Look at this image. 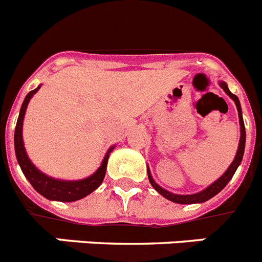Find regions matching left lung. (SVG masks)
<instances>
[{
    "instance_id": "left-lung-1",
    "label": "left lung",
    "mask_w": 262,
    "mask_h": 262,
    "mask_svg": "<svg viewBox=\"0 0 262 262\" xmlns=\"http://www.w3.org/2000/svg\"><path fill=\"white\" fill-rule=\"evenodd\" d=\"M220 85L221 88L230 96V97L234 100L235 105H236V109H237V115H239V123H241V140H239V147H237V152L236 156H235L234 161L231 162V165L229 166V169L225 171V174L218 178L214 183L210 184L209 187H206L205 189H203L201 192H198V193H193V195H177V193H171V192L166 191L162 187L158 186L155 181H153L152 175H150L149 169H148V178H149L150 184H152L153 188L161 193V195L164 196L165 199L167 200L172 201V203H177V204H198V203H204V201L209 200L212 199L213 196H215L218 192H221L222 189L226 187V184L229 183L230 179L234 177L235 171H236L237 166L241 165L242 162V158H243L244 155V147H246V127H244V122H243V115H242V106H241V102H239V98L234 95V93L230 92L229 87H227V84L225 81H220Z\"/></svg>"
}]
</instances>
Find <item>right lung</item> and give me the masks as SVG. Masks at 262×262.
Segmentation results:
<instances>
[{
  "label": "right lung",
  "instance_id": "obj_1",
  "mask_svg": "<svg viewBox=\"0 0 262 262\" xmlns=\"http://www.w3.org/2000/svg\"><path fill=\"white\" fill-rule=\"evenodd\" d=\"M41 85H38L33 91L28 92L26 96L25 101L21 104L20 112H19L18 122L15 126V134H14V145H15V156L18 160V164L20 166L21 171L26 175V178L28 179L33 188L42 195L44 198L49 199V200L56 201H63V203H71V201L80 200V199L85 198L90 195L91 192L95 191L100 184L102 183L105 178V172H106V165L107 160H109V155L114 147L110 148L107 150L106 156L102 160L101 166L98 167L97 171L93 172L91 177L81 181H59V179L50 178L44 172H41L35 165L31 162L28 158L27 153H26L25 144H23V136H21V128H23V119H25L26 109L30 102L31 97L40 90Z\"/></svg>",
  "mask_w": 262,
  "mask_h": 262
}]
</instances>
